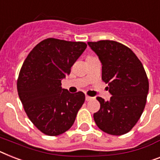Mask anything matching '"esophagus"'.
<instances>
[{
  "label": "esophagus",
  "mask_w": 160,
  "mask_h": 160,
  "mask_svg": "<svg viewBox=\"0 0 160 160\" xmlns=\"http://www.w3.org/2000/svg\"><path fill=\"white\" fill-rule=\"evenodd\" d=\"M85 99H86V101H90V100H93L94 98H93V97H90V96L86 95L85 96Z\"/></svg>",
  "instance_id": "esophagus-1"
}]
</instances>
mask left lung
<instances>
[{"instance_id":"8db88e82","label":"left lung","mask_w":160,"mask_h":160,"mask_svg":"<svg viewBox=\"0 0 160 160\" xmlns=\"http://www.w3.org/2000/svg\"><path fill=\"white\" fill-rule=\"evenodd\" d=\"M102 63V80L108 84L110 100L100 97V109L93 113L96 125L113 136L126 134L141 118L146 103L149 81L141 61L133 52L111 40L89 42Z\"/></svg>"}]
</instances>
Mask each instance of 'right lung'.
<instances>
[{
	"label": "right lung",
	"mask_w": 160,
	"mask_h": 160,
	"mask_svg": "<svg viewBox=\"0 0 160 160\" xmlns=\"http://www.w3.org/2000/svg\"><path fill=\"white\" fill-rule=\"evenodd\" d=\"M87 48L83 42L47 38L31 51L23 63L17 90L27 116L48 136L68 131L85 99L83 92L71 93L62 80Z\"/></svg>",
	"instance_id": "right-lung-1"
}]
</instances>
